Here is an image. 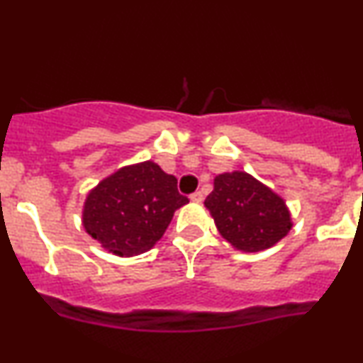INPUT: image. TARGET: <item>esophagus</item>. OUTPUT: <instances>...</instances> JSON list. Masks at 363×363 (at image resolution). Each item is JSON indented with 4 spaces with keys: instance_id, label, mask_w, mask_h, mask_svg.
I'll list each match as a JSON object with an SVG mask.
<instances>
[{
    "instance_id": "34e87169",
    "label": "esophagus",
    "mask_w": 363,
    "mask_h": 363,
    "mask_svg": "<svg viewBox=\"0 0 363 363\" xmlns=\"http://www.w3.org/2000/svg\"><path fill=\"white\" fill-rule=\"evenodd\" d=\"M189 198H191V201H194V203H201V201H203V193H201V191H196V193L191 194Z\"/></svg>"
}]
</instances>
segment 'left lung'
Here are the masks:
<instances>
[{
  "mask_svg": "<svg viewBox=\"0 0 363 363\" xmlns=\"http://www.w3.org/2000/svg\"><path fill=\"white\" fill-rule=\"evenodd\" d=\"M205 206L223 239L244 252L272 247L291 228L290 211L280 196L239 170L215 177Z\"/></svg>",
  "mask_w": 363,
  "mask_h": 363,
  "instance_id": "obj_1",
  "label": "left lung"
}]
</instances>
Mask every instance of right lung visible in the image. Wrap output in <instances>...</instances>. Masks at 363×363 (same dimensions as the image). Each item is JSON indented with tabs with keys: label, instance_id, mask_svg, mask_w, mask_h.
I'll list each match as a JSON object with an SVG mask.
<instances>
[{
	"label": "right lung",
	"instance_id": "right-lung-1",
	"mask_svg": "<svg viewBox=\"0 0 363 363\" xmlns=\"http://www.w3.org/2000/svg\"><path fill=\"white\" fill-rule=\"evenodd\" d=\"M186 203L177 179L148 160L119 169L90 191L83 227L104 249L129 257L152 249Z\"/></svg>",
	"mask_w": 363,
	"mask_h": 363
}]
</instances>
